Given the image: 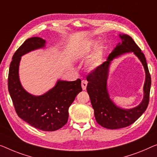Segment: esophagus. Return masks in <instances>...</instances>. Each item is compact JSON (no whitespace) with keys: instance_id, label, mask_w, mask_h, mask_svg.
<instances>
[{"instance_id":"obj_1","label":"esophagus","mask_w":157,"mask_h":157,"mask_svg":"<svg viewBox=\"0 0 157 157\" xmlns=\"http://www.w3.org/2000/svg\"><path fill=\"white\" fill-rule=\"evenodd\" d=\"M86 86H87V81H86V80L82 81V88L83 90H86Z\"/></svg>"}]
</instances>
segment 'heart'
Instances as JSON below:
<instances>
[{"label":"heart","mask_w":157,"mask_h":157,"mask_svg":"<svg viewBox=\"0 0 157 157\" xmlns=\"http://www.w3.org/2000/svg\"><path fill=\"white\" fill-rule=\"evenodd\" d=\"M92 53L93 54L86 64V68L90 71H95L103 63L104 56V46H98L97 41L90 40L82 46L78 51L79 56L82 57H86Z\"/></svg>","instance_id":"obj_1"}]
</instances>
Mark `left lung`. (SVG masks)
<instances>
[{
    "label": "left lung",
    "instance_id": "1",
    "mask_svg": "<svg viewBox=\"0 0 157 157\" xmlns=\"http://www.w3.org/2000/svg\"><path fill=\"white\" fill-rule=\"evenodd\" d=\"M119 37L121 42L110 53L106 61L86 77L89 82L86 91L94 111L96 121L102 127L111 130L128 127L142 115L148 106L151 87V76L144 53L132 37L126 34H119ZM129 52L134 53L142 63L146 71V82L144 88V97L141 103L134 108L125 109L116 106L110 99L107 89V79L112 60Z\"/></svg>",
    "mask_w": 157,
    "mask_h": 157
}]
</instances>
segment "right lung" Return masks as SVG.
Here are the masks:
<instances>
[{
  "mask_svg": "<svg viewBox=\"0 0 157 157\" xmlns=\"http://www.w3.org/2000/svg\"><path fill=\"white\" fill-rule=\"evenodd\" d=\"M45 46L44 39L32 37L16 51L9 69L8 91L20 118L39 130L55 131L67 123L69 107L82 90L79 79L72 82L58 79L52 89L40 96L32 95L23 88L19 77L21 57Z\"/></svg>",
  "mask_w": 157,
  "mask_h": 157,
  "instance_id": "1",
  "label": "right lung"
}]
</instances>
